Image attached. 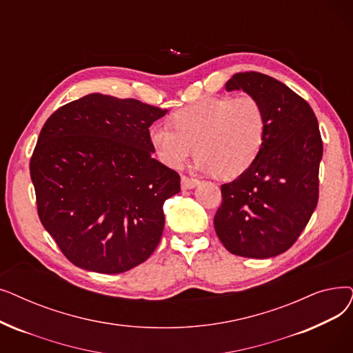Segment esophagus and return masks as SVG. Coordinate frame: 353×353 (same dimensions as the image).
<instances>
[{
  "label": "esophagus",
  "mask_w": 353,
  "mask_h": 353,
  "mask_svg": "<svg viewBox=\"0 0 353 353\" xmlns=\"http://www.w3.org/2000/svg\"><path fill=\"white\" fill-rule=\"evenodd\" d=\"M199 185V180L193 179V177H188V176H183L181 177V188L183 189H193Z\"/></svg>",
  "instance_id": "1"
}]
</instances>
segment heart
I'll use <instances>...</instances> for the list:
<instances>
[{"mask_svg":"<svg viewBox=\"0 0 353 353\" xmlns=\"http://www.w3.org/2000/svg\"><path fill=\"white\" fill-rule=\"evenodd\" d=\"M172 125L150 130V143L160 161L179 168L192 152L197 167L236 177L248 170L263 148L267 118L252 95L206 97L176 111Z\"/></svg>","mask_w":353,"mask_h":353,"instance_id":"obj_1","label":"heart"}]
</instances>
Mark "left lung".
Listing matches in <instances>:
<instances>
[{"mask_svg": "<svg viewBox=\"0 0 353 353\" xmlns=\"http://www.w3.org/2000/svg\"><path fill=\"white\" fill-rule=\"evenodd\" d=\"M225 89L261 102L267 132L248 170L221 186L214 231L229 252L271 258L297 241L316 209L323 156L319 122L307 102L268 74L236 73Z\"/></svg>", "mask_w": 353, "mask_h": 353, "instance_id": "left-lung-1", "label": "left lung"}]
</instances>
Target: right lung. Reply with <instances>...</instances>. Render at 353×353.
<instances>
[{
    "mask_svg": "<svg viewBox=\"0 0 353 353\" xmlns=\"http://www.w3.org/2000/svg\"><path fill=\"white\" fill-rule=\"evenodd\" d=\"M165 112L90 94L46 121L30 176L39 218L73 265L119 274L157 248L163 205L180 192L179 173L152 159L148 128Z\"/></svg>",
    "mask_w": 353,
    "mask_h": 353,
    "instance_id": "right-lung-1",
    "label": "right lung"
}]
</instances>
